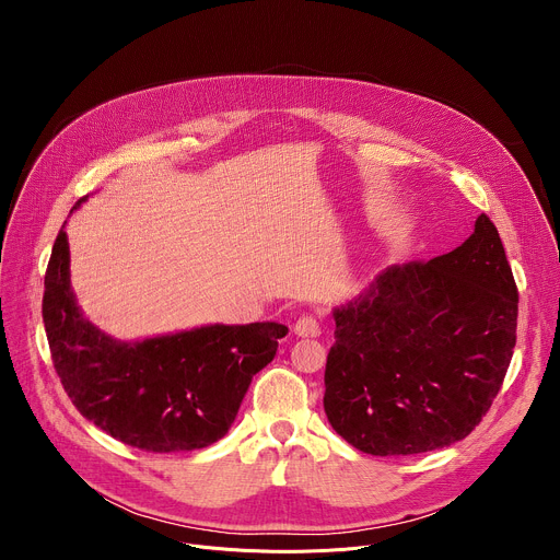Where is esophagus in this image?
I'll return each mask as SVG.
<instances>
[{
	"mask_svg": "<svg viewBox=\"0 0 560 560\" xmlns=\"http://www.w3.org/2000/svg\"><path fill=\"white\" fill-rule=\"evenodd\" d=\"M294 335L296 337H318L322 335V326H318V322L314 316H299L296 324H294Z\"/></svg>",
	"mask_w": 560,
	"mask_h": 560,
	"instance_id": "1",
	"label": "esophagus"
}]
</instances>
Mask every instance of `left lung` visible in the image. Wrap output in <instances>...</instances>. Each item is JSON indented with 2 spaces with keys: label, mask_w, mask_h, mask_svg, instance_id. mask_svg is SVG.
<instances>
[{
  "label": "left lung",
  "mask_w": 560,
  "mask_h": 560,
  "mask_svg": "<svg viewBox=\"0 0 560 560\" xmlns=\"http://www.w3.org/2000/svg\"><path fill=\"white\" fill-rule=\"evenodd\" d=\"M518 290L488 214L430 261L392 266L335 307L330 425L372 456L463 441L488 415L516 346Z\"/></svg>",
  "instance_id": "8db88e82"
}]
</instances>
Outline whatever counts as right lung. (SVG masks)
<instances>
[{
	"label": "right lung",
	"mask_w": 560,
	"mask_h": 560,
	"mask_svg": "<svg viewBox=\"0 0 560 560\" xmlns=\"http://www.w3.org/2000/svg\"><path fill=\"white\" fill-rule=\"evenodd\" d=\"M68 268V236L59 230L42 316L55 372L82 417L130 447L159 454L201 450L225 436L253 376L275 359L288 328L217 324L121 343L79 310Z\"/></svg>",
	"instance_id": "right-lung-1"
}]
</instances>
